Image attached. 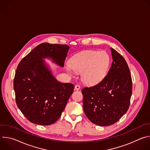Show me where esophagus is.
<instances>
[{
	"mask_svg": "<svg viewBox=\"0 0 150 150\" xmlns=\"http://www.w3.org/2000/svg\"><path fill=\"white\" fill-rule=\"evenodd\" d=\"M79 89H80L79 85H76L75 86V90H79Z\"/></svg>",
	"mask_w": 150,
	"mask_h": 150,
	"instance_id": "1",
	"label": "esophagus"
}]
</instances>
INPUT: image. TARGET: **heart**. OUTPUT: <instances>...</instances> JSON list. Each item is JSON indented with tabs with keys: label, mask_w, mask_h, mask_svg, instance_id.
Returning a JSON list of instances; mask_svg holds the SVG:
<instances>
[{
	"label": "heart",
	"mask_w": 150,
	"mask_h": 150,
	"mask_svg": "<svg viewBox=\"0 0 150 150\" xmlns=\"http://www.w3.org/2000/svg\"><path fill=\"white\" fill-rule=\"evenodd\" d=\"M110 59L104 51L85 50L74 55L65 69L71 75L81 72L82 81L88 85L100 82L109 71Z\"/></svg>",
	"instance_id": "obj_1"
}]
</instances>
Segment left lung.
<instances>
[{"label":"left lung","mask_w":150,"mask_h":150,"mask_svg":"<svg viewBox=\"0 0 150 150\" xmlns=\"http://www.w3.org/2000/svg\"><path fill=\"white\" fill-rule=\"evenodd\" d=\"M110 50L113 62L108 75L98 83L82 90L85 115L92 123L101 126L115 123L126 113L132 91L126 60L116 50Z\"/></svg>","instance_id":"1"}]
</instances>
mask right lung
Listing matches in <instances>:
<instances>
[{"instance_id":"1","label":"right lung","mask_w":150,"mask_h":150,"mask_svg":"<svg viewBox=\"0 0 150 150\" xmlns=\"http://www.w3.org/2000/svg\"><path fill=\"white\" fill-rule=\"evenodd\" d=\"M69 49L68 45L43 42L19 62L13 81L16 102L31 122L52 125L65 109L74 85L58 81L45 59L63 68Z\"/></svg>"}]
</instances>
